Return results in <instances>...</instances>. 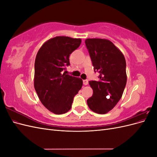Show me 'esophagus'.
Instances as JSON below:
<instances>
[{
    "instance_id": "obj_1",
    "label": "esophagus",
    "mask_w": 157,
    "mask_h": 157,
    "mask_svg": "<svg viewBox=\"0 0 157 157\" xmlns=\"http://www.w3.org/2000/svg\"><path fill=\"white\" fill-rule=\"evenodd\" d=\"M84 85H88V80H83Z\"/></svg>"
}]
</instances>
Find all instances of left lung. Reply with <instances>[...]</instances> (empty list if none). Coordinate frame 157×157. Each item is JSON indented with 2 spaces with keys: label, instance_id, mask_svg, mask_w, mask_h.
Returning <instances> with one entry per match:
<instances>
[{
  "label": "left lung",
  "instance_id": "1",
  "mask_svg": "<svg viewBox=\"0 0 157 157\" xmlns=\"http://www.w3.org/2000/svg\"><path fill=\"white\" fill-rule=\"evenodd\" d=\"M86 48L98 81H89L93 95L87 99L89 108L98 114L112 110L122 98L127 81L126 60L122 52L107 39H87Z\"/></svg>",
  "mask_w": 157,
  "mask_h": 157
}]
</instances>
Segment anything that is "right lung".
Wrapping results in <instances>:
<instances>
[{"label": "right lung", "mask_w": 157, "mask_h": 157, "mask_svg": "<svg viewBox=\"0 0 157 157\" xmlns=\"http://www.w3.org/2000/svg\"><path fill=\"white\" fill-rule=\"evenodd\" d=\"M80 39L56 36L45 42L35 61L34 87L43 105L56 115L69 111L82 80L63 73L69 56L81 44Z\"/></svg>", "instance_id": "1"}]
</instances>
